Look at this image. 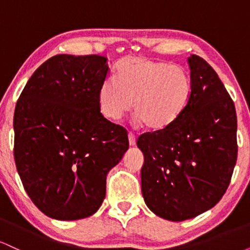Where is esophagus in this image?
Segmentation results:
<instances>
[{"label":"esophagus","mask_w":250,"mask_h":250,"mask_svg":"<svg viewBox=\"0 0 250 250\" xmlns=\"http://www.w3.org/2000/svg\"><path fill=\"white\" fill-rule=\"evenodd\" d=\"M128 140H129V145H130L131 147L136 145V137H135V135L133 133L128 134Z\"/></svg>","instance_id":"1"}]
</instances>
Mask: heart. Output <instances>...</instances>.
Returning <instances> with one entry per match:
<instances>
[{
  "mask_svg": "<svg viewBox=\"0 0 250 250\" xmlns=\"http://www.w3.org/2000/svg\"><path fill=\"white\" fill-rule=\"evenodd\" d=\"M191 96V79L181 65L145 56H129L116 67L115 80L99 89L102 115L119 121L133 107L136 125L161 130L179 119Z\"/></svg>",
  "mask_w": 250,
  "mask_h": 250,
  "instance_id": "1",
  "label": "heart"
}]
</instances>
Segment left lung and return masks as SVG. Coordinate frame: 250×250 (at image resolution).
<instances>
[{"label":"left lung","instance_id":"1","mask_svg":"<svg viewBox=\"0 0 250 250\" xmlns=\"http://www.w3.org/2000/svg\"><path fill=\"white\" fill-rule=\"evenodd\" d=\"M191 96L169 127L137 139L143 153L146 205L162 219L185 221L213 208L226 193L237 157L233 100L215 70L190 55Z\"/></svg>","mask_w":250,"mask_h":250}]
</instances>
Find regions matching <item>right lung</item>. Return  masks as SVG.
I'll list each match as a JSON object with an SVG mask.
<instances>
[{"instance_id": "right-lung-1", "label": "right lung", "mask_w": 250, "mask_h": 250, "mask_svg": "<svg viewBox=\"0 0 250 250\" xmlns=\"http://www.w3.org/2000/svg\"><path fill=\"white\" fill-rule=\"evenodd\" d=\"M107 57L56 55L28 80L14 114V157L43 214L81 220L105 197V179L129 148L125 128L100 113Z\"/></svg>"}]
</instances>
